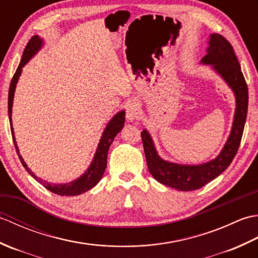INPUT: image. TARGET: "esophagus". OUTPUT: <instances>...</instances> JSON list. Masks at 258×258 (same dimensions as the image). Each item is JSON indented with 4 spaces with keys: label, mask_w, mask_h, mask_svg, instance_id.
<instances>
[{
    "label": "esophagus",
    "mask_w": 258,
    "mask_h": 258,
    "mask_svg": "<svg viewBox=\"0 0 258 258\" xmlns=\"http://www.w3.org/2000/svg\"><path fill=\"white\" fill-rule=\"evenodd\" d=\"M140 116V107L138 104L132 103L131 105L126 109V118L130 120L136 119Z\"/></svg>",
    "instance_id": "esophagus-1"
}]
</instances>
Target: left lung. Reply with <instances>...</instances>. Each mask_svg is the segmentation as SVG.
I'll use <instances>...</instances> for the list:
<instances>
[{"instance_id": "8db88e82", "label": "left lung", "mask_w": 258, "mask_h": 258, "mask_svg": "<svg viewBox=\"0 0 258 258\" xmlns=\"http://www.w3.org/2000/svg\"><path fill=\"white\" fill-rule=\"evenodd\" d=\"M207 54L202 58L205 64H213L236 96V112L231 135L222 153L215 160L203 165H177L163 161L157 155L150 134L141 133L150 173L158 182L178 190H195L216 178L231 165L242 141L248 108V87L234 48L225 37L212 34Z\"/></svg>"}]
</instances>
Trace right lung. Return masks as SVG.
Returning <instances> with one entry per match:
<instances>
[{"instance_id": "obj_1", "label": "right lung", "mask_w": 258, "mask_h": 258, "mask_svg": "<svg viewBox=\"0 0 258 258\" xmlns=\"http://www.w3.org/2000/svg\"><path fill=\"white\" fill-rule=\"evenodd\" d=\"M42 45V41L38 38V36L34 35L32 36L31 40L27 42V44L24 48L23 52V56H22L21 62L19 64L18 69H16L15 73L12 78V81H11L10 84V89H9V98H8V112H9V118H10V124H11V133H12V138H13V143L15 146L16 153H18L20 161L22 163V165L24 166V168L27 171L33 178H35L38 183H41L44 187H46L48 190H51L52 193L61 195V196H76L80 195L84 191L91 189L92 187L100 182V179L102 178L104 172H105L106 168V164H107V152L109 146H111L112 142L114 140L115 136H116L120 130L123 128L124 123H125V112H118L115 116L111 119L106 126L105 131L102 135V139L100 141V144H98V147L95 153L94 160H93L91 166L89 169L84 173V175H82L80 178H78L74 182H71L68 184H50L46 180H43L41 178H38L36 175L33 173L31 169L27 167L25 162L23 161V158L20 155L18 146H16V142L14 139V132L12 128V120H11V114H12V104H13V96H14V91H15V85L16 82L19 80V76L22 72V68L27 63V61L34 55V54L38 51V48Z\"/></svg>"}]
</instances>
